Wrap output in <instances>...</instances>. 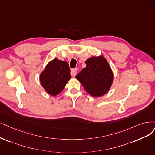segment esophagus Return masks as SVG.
Here are the masks:
<instances>
[{"mask_svg":"<svg viewBox=\"0 0 155 155\" xmlns=\"http://www.w3.org/2000/svg\"><path fill=\"white\" fill-rule=\"evenodd\" d=\"M77 68H73L72 69V70H71V76L73 77H74L77 74Z\"/></svg>","mask_w":155,"mask_h":155,"instance_id":"obj_1","label":"esophagus"}]
</instances>
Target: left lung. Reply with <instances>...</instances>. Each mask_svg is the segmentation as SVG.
<instances>
[{
    "label": "left lung",
    "mask_w": 155,
    "mask_h": 155,
    "mask_svg": "<svg viewBox=\"0 0 155 155\" xmlns=\"http://www.w3.org/2000/svg\"><path fill=\"white\" fill-rule=\"evenodd\" d=\"M86 67L75 78L82 84L85 91L93 97L106 94L113 82V72L104 57H92L85 62Z\"/></svg>",
    "instance_id": "obj_1"
}]
</instances>
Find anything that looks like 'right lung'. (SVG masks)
Returning <instances> with one entry per match:
<instances>
[{
  "label": "right lung",
  "instance_id": "add662e5",
  "mask_svg": "<svg viewBox=\"0 0 155 155\" xmlns=\"http://www.w3.org/2000/svg\"><path fill=\"white\" fill-rule=\"evenodd\" d=\"M71 77L68 62L55 58L46 66L39 79L45 90L51 96H56L64 89Z\"/></svg>",
  "mask_w": 155,
  "mask_h": 155
}]
</instances>
